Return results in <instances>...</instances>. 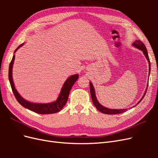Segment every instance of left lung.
<instances>
[{"label": "left lung", "mask_w": 158, "mask_h": 158, "mask_svg": "<svg viewBox=\"0 0 158 158\" xmlns=\"http://www.w3.org/2000/svg\"><path fill=\"white\" fill-rule=\"evenodd\" d=\"M134 46H135V47H136V48H138V49L141 50L142 51H143V53L144 54V55L146 56V59L148 60V63H149V70L150 71V59H149V56H148V51H147V49H146V47L145 46V45L143 44V43L140 41V40H136L135 42L133 43L132 44ZM150 71H149V74H150ZM89 87H90V94H91V97H92V102H93V103L95 106V107L97 108V109L98 110V111H99L100 112H102L104 114H120V113H124L127 111L126 109H107L106 107H104L103 106H102L101 104H100L98 102V100L96 99V97H95V91H94V86L92 83H89ZM146 91H147V88H146V92L144 93V95H143L142 98L141 99L140 101L138 102L137 104L139 103L142 99L144 98V95H146Z\"/></svg>", "instance_id": "left-lung-1"}]
</instances>
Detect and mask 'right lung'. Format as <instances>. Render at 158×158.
I'll list each match as a JSON object with an SVG mask.
<instances>
[{"mask_svg": "<svg viewBox=\"0 0 158 158\" xmlns=\"http://www.w3.org/2000/svg\"><path fill=\"white\" fill-rule=\"evenodd\" d=\"M23 44L19 45L17 49L15 50L16 52L17 49H18L21 46H22ZM14 57L15 56H13L12 59L10 62V65H9V71H8V78L10 81L11 88L12 89V92L14 93V96L18 103L23 107L27 108L28 109L31 110V111L39 113V114H51V113H55L59 112V111L63 109V107L65 106V104L67 102V100L69 98V95L70 91L73 86V85L76 82V81L78 78V75L75 74L73 76H71L67 80L65 81V82L63 85V88H62L60 94H59V96L57 99V100L55 102H52L51 103H30L29 102L26 101L24 99H23L21 95L19 94L17 92V90L14 87V84L12 80V66L14 61Z\"/></svg>", "mask_w": 158, "mask_h": 158, "instance_id": "1", "label": "right lung"}]
</instances>
